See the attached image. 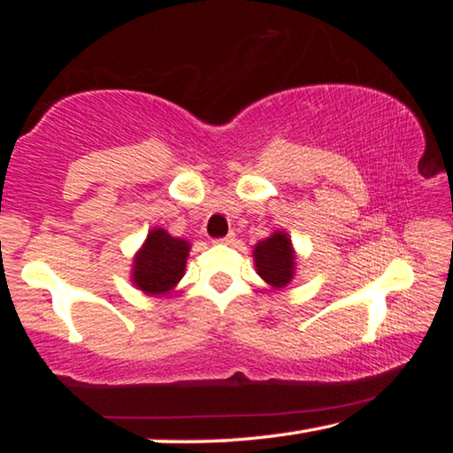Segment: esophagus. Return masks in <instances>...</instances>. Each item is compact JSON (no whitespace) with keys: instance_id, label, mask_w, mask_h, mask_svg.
<instances>
[{"instance_id":"esophagus-1","label":"esophagus","mask_w":453,"mask_h":453,"mask_svg":"<svg viewBox=\"0 0 453 453\" xmlns=\"http://www.w3.org/2000/svg\"><path fill=\"white\" fill-rule=\"evenodd\" d=\"M235 240V234L234 232H229L226 237H221V240H218L219 243H232Z\"/></svg>"}]
</instances>
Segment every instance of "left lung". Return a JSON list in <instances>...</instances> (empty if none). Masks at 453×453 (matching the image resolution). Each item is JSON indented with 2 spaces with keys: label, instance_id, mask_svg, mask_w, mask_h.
Wrapping results in <instances>:
<instances>
[{
  "label": "left lung",
  "instance_id": "obj_1",
  "mask_svg": "<svg viewBox=\"0 0 453 453\" xmlns=\"http://www.w3.org/2000/svg\"><path fill=\"white\" fill-rule=\"evenodd\" d=\"M254 264L257 275L272 289H281L294 280L296 251L286 232H273L270 237L257 242L254 248Z\"/></svg>",
  "mask_w": 453,
  "mask_h": 453
}]
</instances>
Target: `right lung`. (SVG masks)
<instances>
[{"mask_svg":"<svg viewBox=\"0 0 453 453\" xmlns=\"http://www.w3.org/2000/svg\"><path fill=\"white\" fill-rule=\"evenodd\" d=\"M189 242L153 227L134 257L132 281L148 296H165L186 273Z\"/></svg>","mask_w":453,"mask_h":453,"instance_id":"1","label":"right lung"}]
</instances>
